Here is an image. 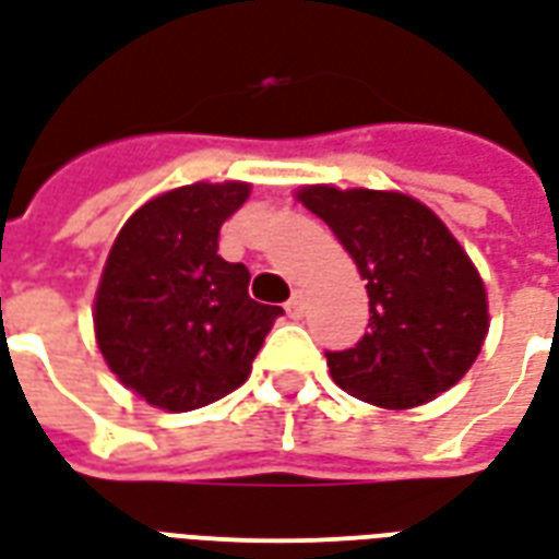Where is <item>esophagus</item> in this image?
Here are the masks:
<instances>
[{"instance_id": "1", "label": "esophagus", "mask_w": 559, "mask_h": 559, "mask_svg": "<svg viewBox=\"0 0 559 559\" xmlns=\"http://www.w3.org/2000/svg\"><path fill=\"white\" fill-rule=\"evenodd\" d=\"M305 308H308V305H305V293H293L290 296V301H287V313H290L293 320H301V317H305Z\"/></svg>"}]
</instances>
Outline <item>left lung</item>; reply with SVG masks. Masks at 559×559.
Returning <instances> with one entry per match:
<instances>
[{
  "label": "left lung",
  "instance_id": "left-lung-1",
  "mask_svg": "<svg viewBox=\"0 0 559 559\" xmlns=\"http://www.w3.org/2000/svg\"><path fill=\"white\" fill-rule=\"evenodd\" d=\"M296 198L332 227L370 296V332L325 353L334 382L382 408L424 406L453 388L489 334V301L444 222L400 192L305 186Z\"/></svg>",
  "mask_w": 559,
  "mask_h": 559
}]
</instances>
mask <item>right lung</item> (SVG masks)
<instances>
[{"mask_svg": "<svg viewBox=\"0 0 559 559\" xmlns=\"http://www.w3.org/2000/svg\"><path fill=\"white\" fill-rule=\"evenodd\" d=\"M248 183H192L139 206L115 239L94 299L109 370L165 412L216 403L246 382L281 308L248 296V269L218 230Z\"/></svg>", "mask_w": 559, "mask_h": 559, "instance_id": "right-lung-1", "label": "right lung"}]
</instances>
